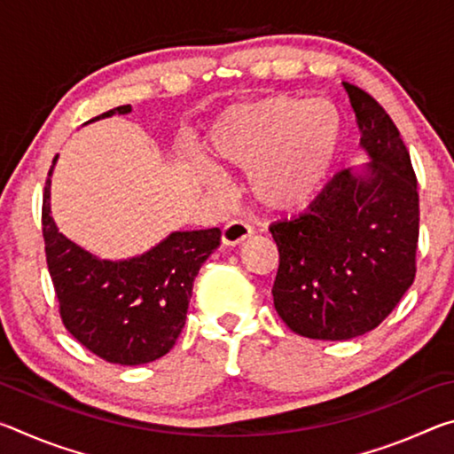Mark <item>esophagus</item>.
Here are the masks:
<instances>
[{"mask_svg": "<svg viewBox=\"0 0 454 454\" xmlns=\"http://www.w3.org/2000/svg\"><path fill=\"white\" fill-rule=\"evenodd\" d=\"M254 234V230L244 220H230L228 224L222 228V242L226 246H236L244 242L246 238H250Z\"/></svg>", "mask_w": 454, "mask_h": 454, "instance_id": "34e87169", "label": "esophagus"}]
</instances>
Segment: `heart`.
<instances>
[{
	"instance_id": "obj_1",
	"label": "heart",
	"mask_w": 454,
	"mask_h": 454,
	"mask_svg": "<svg viewBox=\"0 0 454 454\" xmlns=\"http://www.w3.org/2000/svg\"><path fill=\"white\" fill-rule=\"evenodd\" d=\"M342 145V118L326 99L276 96L238 106L218 121L214 153L250 172L252 194L272 212L309 206Z\"/></svg>"
}]
</instances>
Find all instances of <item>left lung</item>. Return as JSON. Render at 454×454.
<instances>
[{"label": "left lung", "mask_w": 454, "mask_h": 454, "mask_svg": "<svg viewBox=\"0 0 454 454\" xmlns=\"http://www.w3.org/2000/svg\"><path fill=\"white\" fill-rule=\"evenodd\" d=\"M372 162L340 170L301 216L274 222V309L292 333L348 340L395 310L417 274L419 190L409 150L384 107L344 82Z\"/></svg>", "instance_id": "8db88e82"}]
</instances>
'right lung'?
<instances>
[{
    "label": "right lung",
    "mask_w": 454,
    "mask_h": 454,
    "mask_svg": "<svg viewBox=\"0 0 454 454\" xmlns=\"http://www.w3.org/2000/svg\"><path fill=\"white\" fill-rule=\"evenodd\" d=\"M128 112L132 106H120L90 121ZM51 170L43 188L42 234L66 330L112 364L136 366L164 356L186 325L192 284L220 244V228L174 232L137 258L99 260L58 232L50 216Z\"/></svg>",
    "instance_id": "add662e5"
}]
</instances>
